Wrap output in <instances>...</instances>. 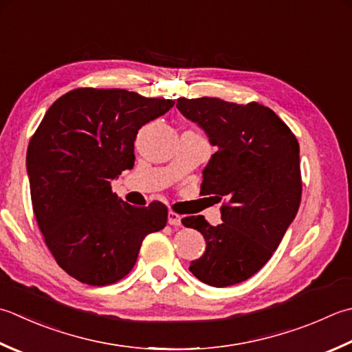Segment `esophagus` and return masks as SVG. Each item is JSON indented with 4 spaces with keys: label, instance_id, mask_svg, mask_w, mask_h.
I'll use <instances>...</instances> for the list:
<instances>
[{
    "label": "esophagus",
    "instance_id": "obj_1",
    "mask_svg": "<svg viewBox=\"0 0 352 352\" xmlns=\"http://www.w3.org/2000/svg\"><path fill=\"white\" fill-rule=\"evenodd\" d=\"M168 223H169L170 226H180V224H182V217L178 215V213L170 210V212L168 213Z\"/></svg>",
    "mask_w": 352,
    "mask_h": 352
}]
</instances>
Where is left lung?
Returning a JSON list of instances; mask_svg holds the SVG:
<instances>
[{"instance_id": "obj_1", "label": "left lung", "mask_w": 352, "mask_h": 352, "mask_svg": "<svg viewBox=\"0 0 352 352\" xmlns=\"http://www.w3.org/2000/svg\"><path fill=\"white\" fill-rule=\"evenodd\" d=\"M177 108L218 148L203 170L199 194L224 198L221 224L210 226L201 215L182 219L206 239L204 254L189 270L212 287L239 284L267 264L299 210L298 139L258 102L180 98Z\"/></svg>"}]
</instances>
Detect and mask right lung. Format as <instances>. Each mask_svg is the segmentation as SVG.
<instances>
[{"label":"right lung","instance_id":"1","mask_svg":"<svg viewBox=\"0 0 352 352\" xmlns=\"http://www.w3.org/2000/svg\"><path fill=\"white\" fill-rule=\"evenodd\" d=\"M174 100L113 88H76L48 108L27 149L34 217L62 270L108 285L133 270L144 236L162 230L168 208H134L111 190L134 166L139 129Z\"/></svg>","mask_w":352,"mask_h":352}]
</instances>
